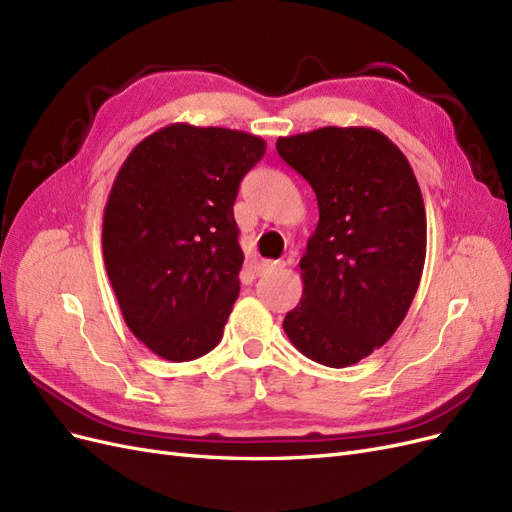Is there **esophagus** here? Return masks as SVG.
Here are the masks:
<instances>
[{
	"mask_svg": "<svg viewBox=\"0 0 512 512\" xmlns=\"http://www.w3.org/2000/svg\"><path fill=\"white\" fill-rule=\"evenodd\" d=\"M277 269H282V262H275V260H258L256 267H254V273L256 275H267V273H273Z\"/></svg>",
	"mask_w": 512,
	"mask_h": 512,
	"instance_id": "esophagus-1",
	"label": "esophagus"
}]
</instances>
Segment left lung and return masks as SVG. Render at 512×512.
I'll return each mask as SVG.
<instances>
[{"mask_svg": "<svg viewBox=\"0 0 512 512\" xmlns=\"http://www.w3.org/2000/svg\"><path fill=\"white\" fill-rule=\"evenodd\" d=\"M275 147L312 185L320 213L299 262L303 297L284 331L307 359L354 365L389 342L421 284V188L404 153L374 128L329 126Z\"/></svg>", "mask_w": 512, "mask_h": 512, "instance_id": "left-lung-1", "label": "left lung"}]
</instances>
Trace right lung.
<instances>
[{
	"label": "right lung",
	"mask_w": 512,
	"mask_h": 512,
	"mask_svg": "<svg viewBox=\"0 0 512 512\" xmlns=\"http://www.w3.org/2000/svg\"><path fill=\"white\" fill-rule=\"evenodd\" d=\"M265 151L254 134L170 123L119 168L104 207V265L128 329L166 361L220 344L243 267L232 205Z\"/></svg>",
	"instance_id": "right-lung-1"
}]
</instances>
